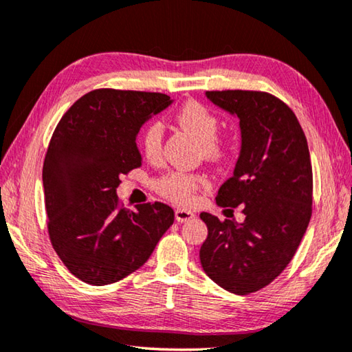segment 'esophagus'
Returning <instances> with one entry per match:
<instances>
[{
  "instance_id": "34e87169",
  "label": "esophagus",
  "mask_w": 352,
  "mask_h": 352,
  "mask_svg": "<svg viewBox=\"0 0 352 352\" xmlns=\"http://www.w3.org/2000/svg\"><path fill=\"white\" fill-rule=\"evenodd\" d=\"M194 218H195V213L188 210V209H177L175 210V219L178 223L190 221V219H194Z\"/></svg>"
}]
</instances>
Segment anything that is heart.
<instances>
[{
  "instance_id": "b5f03b06",
  "label": "heart",
  "mask_w": 352,
  "mask_h": 352,
  "mask_svg": "<svg viewBox=\"0 0 352 352\" xmlns=\"http://www.w3.org/2000/svg\"><path fill=\"white\" fill-rule=\"evenodd\" d=\"M177 122L180 126L194 134L203 144V154L209 158H219L226 153L223 140L217 137L218 119L210 109L198 102H188L177 113ZM164 126L160 120H153L144 128L142 134V149L149 162H158L163 157ZM209 184L208 178L199 174L186 172H169L157 182V189L163 197L180 204H190L197 192Z\"/></svg>"
}]
</instances>
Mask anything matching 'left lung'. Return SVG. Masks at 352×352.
I'll list each match as a JSON object with an SVG mask.
<instances>
[{"instance_id":"8db88e82","label":"left lung","mask_w":352,"mask_h":352,"mask_svg":"<svg viewBox=\"0 0 352 352\" xmlns=\"http://www.w3.org/2000/svg\"><path fill=\"white\" fill-rule=\"evenodd\" d=\"M239 119L241 151L233 175L218 190L221 208L243 206L244 223L203 212L208 238L199 249L206 274L235 294L258 292L278 278L311 218L313 170L294 113L263 91H206Z\"/></svg>"}]
</instances>
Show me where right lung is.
Instances as JSON below:
<instances>
[{"instance_id":"1","label":"right lung","mask_w":352,"mask_h":352,"mask_svg":"<svg viewBox=\"0 0 352 352\" xmlns=\"http://www.w3.org/2000/svg\"><path fill=\"white\" fill-rule=\"evenodd\" d=\"M174 102L162 93L102 88L76 100L48 144L44 201L54 252L76 278L108 285L153 254L174 223L164 203L119 206L120 175L142 166L137 134Z\"/></svg>"}]
</instances>
